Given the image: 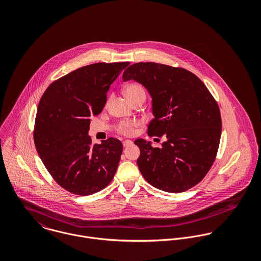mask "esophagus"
I'll return each mask as SVG.
<instances>
[{"label": "esophagus", "mask_w": 261, "mask_h": 261, "mask_svg": "<svg viewBox=\"0 0 261 261\" xmlns=\"http://www.w3.org/2000/svg\"><path fill=\"white\" fill-rule=\"evenodd\" d=\"M122 145H123V147H124V148H125V147H129V146H132V145H133V142H132V141H129V140H125V141H123Z\"/></svg>", "instance_id": "obj_1"}]
</instances>
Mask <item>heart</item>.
Listing matches in <instances>:
<instances>
[{"label":"heart","instance_id":"1","mask_svg":"<svg viewBox=\"0 0 261 261\" xmlns=\"http://www.w3.org/2000/svg\"><path fill=\"white\" fill-rule=\"evenodd\" d=\"M123 93L125 95V97L128 99L135 98V97H139V96H143L146 97V93L144 88L140 85V84H129L127 86L124 87L123 89ZM138 125V121L137 120H127V121H123L119 124L118 127V132L124 136H130L134 133V128Z\"/></svg>","mask_w":261,"mask_h":261}]
</instances>
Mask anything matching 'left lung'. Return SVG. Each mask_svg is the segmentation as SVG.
Returning a JSON list of instances; mask_svg holds the SVG:
<instances>
[{
    "label": "left lung",
    "mask_w": 261,
    "mask_h": 261,
    "mask_svg": "<svg viewBox=\"0 0 261 261\" xmlns=\"http://www.w3.org/2000/svg\"><path fill=\"white\" fill-rule=\"evenodd\" d=\"M122 80H135L148 90L153 115L148 134L164 139L161 148L135 141L143 177L169 193L197 185L214 163L222 127L218 105L206 85L186 69L154 62L130 65Z\"/></svg>",
    "instance_id": "left-lung-1"
}]
</instances>
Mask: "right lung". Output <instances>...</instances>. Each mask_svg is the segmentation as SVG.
<instances>
[{
	"instance_id": "add662e5",
	"label": "right lung",
	"mask_w": 261,
	"mask_h": 261,
	"mask_svg": "<svg viewBox=\"0 0 261 261\" xmlns=\"http://www.w3.org/2000/svg\"><path fill=\"white\" fill-rule=\"evenodd\" d=\"M129 62L94 63L51 83L38 106L34 142L53 179L81 196L99 192L113 179L122 144L110 138L91 145L90 116L100 113L113 81Z\"/></svg>"
}]
</instances>
